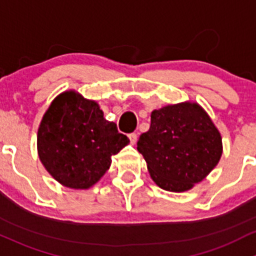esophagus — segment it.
Here are the masks:
<instances>
[{"label":"esophagus","instance_id":"1","mask_svg":"<svg viewBox=\"0 0 256 256\" xmlns=\"http://www.w3.org/2000/svg\"><path fill=\"white\" fill-rule=\"evenodd\" d=\"M128 136H129V140H130V144H132V146H134V144H136V133H130Z\"/></svg>","mask_w":256,"mask_h":256}]
</instances>
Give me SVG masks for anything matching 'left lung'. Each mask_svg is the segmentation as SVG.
I'll return each instance as SVG.
<instances>
[{
	"label": "left lung",
	"instance_id": "obj_1",
	"mask_svg": "<svg viewBox=\"0 0 256 256\" xmlns=\"http://www.w3.org/2000/svg\"><path fill=\"white\" fill-rule=\"evenodd\" d=\"M136 149L150 178L170 192L191 190L220 162L222 136L204 107L185 101L154 110Z\"/></svg>",
	"mask_w": 256,
	"mask_h": 256
}]
</instances>
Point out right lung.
<instances>
[{
  "label": "right lung",
  "instance_id": "obj_1",
  "mask_svg": "<svg viewBox=\"0 0 256 256\" xmlns=\"http://www.w3.org/2000/svg\"><path fill=\"white\" fill-rule=\"evenodd\" d=\"M129 139L104 117L94 100L75 90L58 94L44 113L36 134L39 159L62 186L88 190L101 180Z\"/></svg>",
  "mask_w": 256,
  "mask_h": 256
}]
</instances>
